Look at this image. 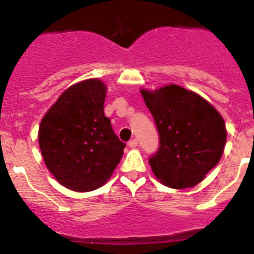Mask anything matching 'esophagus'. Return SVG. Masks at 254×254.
Segmentation results:
<instances>
[{"mask_svg":"<svg viewBox=\"0 0 254 254\" xmlns=\"http://www.w3.org/2000/svg\"><path fill=\"white\" fill-rule=\"evenodd\" d=\"M127 145H129L130 148H136V146H138V140H136V139H131V140L127 143Z\"/></svg>","mask_w":254,"mask_h":254,"instance_id":"1","label":"esophagus"}]
</instances>
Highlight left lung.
I'll use <instances>...</instances> for the list:
<instances>
[{"label": "left lung", "instance_id": "8db88e82", "mask_svg": "<svg viewBox=\"0 0 254 254\" xmlns=\"http://www.w3.org/2000/svg\"><path fill=\"white\" fill-rule=\"evenodd\" d=\"M140 92L159 131L160 146L149 159L154 175L174 189L200 183L223 154L227 130L222 115L179 85Z\"/></svg>", "mask_w": 254, "mask_h": 254}]
</instances>
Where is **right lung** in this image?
I'll return each mask as SVG.
<instances>
[{
    "label": "right lung",
    "mask_w": 254,
    "mask_h": 254,
    "mask_svg": "<svg viewBox=\"0 0 254 254\" xmlns=\"http://www.w3.org/2000/svg\"><path fill=\"white\" fill-rule=\"evenodd\" d=\"M106 85L87 79L71 85L47 110L39 144L47 169L75 191L100 188L120 163L125 143L104 114Z\"/></svg>",
    "instance_id": "obj_1"
}]
</instances>
